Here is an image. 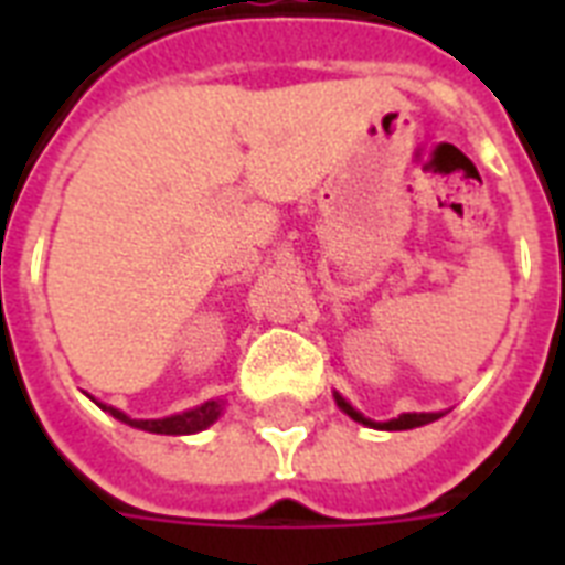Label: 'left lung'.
<instances>
[{
    "instance_id": "8db88e82",
    "label": "left lung",
    "mask_w": 565,
    "mask_h": 565,
    "mask_svg": "<svg viewBox=\"0 0 565 565\" xmlns=\"http://www.w3.org/2000/svg\"><path fill=\"white\" fill-rule=\"evenodd\" d=\"M337 404H340V411H345L352 416L354 422H363V425H370V428H384V430H407V428H419V425H428V422L439 419V413H402L398 419H390V422H372L366 416L354 411L352 404L345 402L343 395H337Z\"/></svg>"
}]
</instances>
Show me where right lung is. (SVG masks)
<instances>
[{"instance_id": "add662e5", "label": "right lung", "mask_w": 565, "mask_h": 565, "mask_svg": "<svg viewBox=\"0 0 565 565\" xmlns=\"http://www.w3.org/2000/svg\"><path fill=\"white\" fill-rule=\"evenodd\" d=\"M102 411H108L114 419L126 422L131 428L149 430V434H195V430L207 428V425L220 416L222 404L204 402L202 407H195V411L179 413V416H167V419H128L126 413L117 411V407H105V404H102Z\"/></svg>"}]
</instances>
